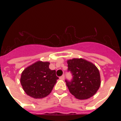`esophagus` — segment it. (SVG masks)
Wrapping results in <instances>:
<instances>
[{"label": "esophagus", "mask_w": 121, "mask_h": 121, "mask_svg": "<svg viewBox=\"0 0 121 121\" xmlns=\"http://www.w3.org/2000/svg\"><path fill=\"white\" fill-rule=\"evenodd\" d=\"M60 80H63L65 79V75H63L61 76V77H60Z\"/></svg>", "instance_id": "esophagus-1"}]
</instances>
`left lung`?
<instances>
[{"instance_id":"obj_1","label":"left lung","mask_w":121,"mask_h":121,"mask_svg":"<svg viewBox=\"0 0 121 121\" xmlns=\"http://www.w3.org/2000/svg\"><path fill=\"white\" fill-rule=\"evenodd\" d=\"M68 70L72 73L71 82L66 80L70 92L79 100L89 99L96 94L100 86V75L97 66L83 58L67 60Z\"/></svg>"}]
</instances>
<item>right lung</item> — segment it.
I'll return each instance as SVG.
<instances>
[{"label": "right lung", "instance_id": "1", "mask_svg": "<svg viewBox=\"0 0 121 121\" xmlns=\"http://www.w3.org/2000/svg\"><path fill=\"white\" fill-rule=\"evenodd\" d=\"M48 61H38L22 72L20 82L27 95L34 99H43L51 92L58 77L56 71L49 68Z\"/></svg>", "mask_w": 121, "mask_h": 121}]
</instances>
